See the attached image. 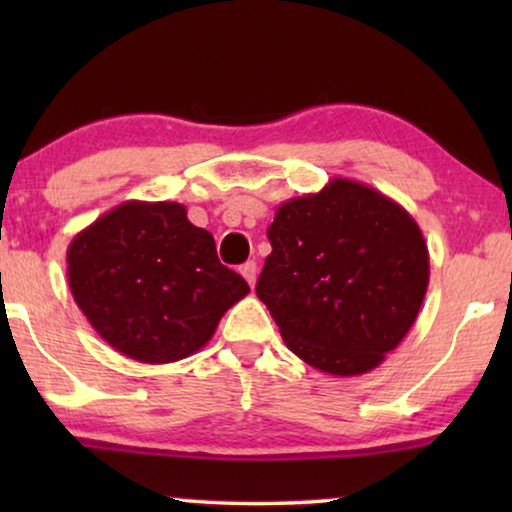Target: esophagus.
I'll return each mask as SVG.
<instances>
[{"label":"esophagus","instance_id":"obj_1","mask_svg":"<svg viewBox=\"0 0 512 512\" xmlns=\"http://www.w3.org/2000/svg\"><path fill=\"white\" fill-rule=\"evenodd\" d=\"M240 275H242L244 279H247L251 289H254V286H256V277H258V268H256V263H254V261H247V263H244L242 268H240Z\"/></svg>","mask_w":512,"mask_h":512}]
</instances>
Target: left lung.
I'll list each match as a JSON object with an SVG mask.
<instances>
[{"mask_svg": "<svg viewBox=\"0 0 512 512\" xmlns=\"http://www.w3.org/2000/svg\"><path fill=\"white\" fill-rule=\"evenodd\" d=\"M268 240L256 296L298 359L352 377L401 345L429 286V249L408 209L335 177L282 202Z\"/></svg>", "mask_w": 512, "mask_h": 512, "instance_id": "8db88e82", "label": "left lung"}]
</instances>
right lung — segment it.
<instances>
[{
  "label": "right lung",
  "instance_id": "add662e5",
  "mask_svg": "<svg viewBox=\"0 0 512 512\" xmlns=\"http://www.w3.org/2000/svg\"><path fill=\"white\" fill-rule=\"evenodd\" d=\"M69 291L104 342L128 359L172 363L207 345L249 284L221 265L212 233L179 202L128 200L67 247Z\"/></svg>",
  "mask_w": 512,
  "mask_h": 512
}]
</instances>
